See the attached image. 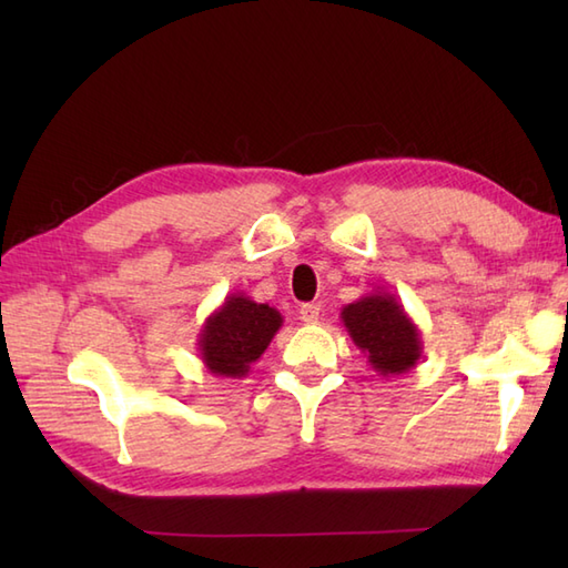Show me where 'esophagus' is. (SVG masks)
<instances>
[{"instance_id":"1","label":"esophagus","mask_w":568,"mask_h":568,"mask_svg":"<svg viewBox=\"0 0 568 568\" xmlns=\"http://www.w3.org/2000/svg\"><path fill=\"white\" fill-rule=\"evenodd\" d=\"M300 320L305 324H315L320 320V305H303L300 307Z\"/></svg>"}]
</instances>
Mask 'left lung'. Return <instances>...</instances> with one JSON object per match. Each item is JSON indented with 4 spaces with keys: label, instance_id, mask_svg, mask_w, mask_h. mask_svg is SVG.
Masks as SVG:
<instances>
[{
    "label": "left lung",
    "instance_id": "obj_1",
    "mask_svg": "<svg viewBox=\"0 0 568 568\" xmlns=\"http://www.w3.org/2000/svg\"><path fill=\"white\" fill-rule=\"evenodd\" d=\"M342 322L378 376H400L422 358L417 324L388 291H373L346 305Z\"/></svg>",
    "mask_w": 568,
    "mask_h": 568
}]
</instances>
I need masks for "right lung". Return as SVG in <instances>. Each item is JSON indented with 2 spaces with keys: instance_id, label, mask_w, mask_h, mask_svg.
<instances>
[{
  "instance_id": "obj_1",
  "label": "right lung",
  "mask_w": 568,
  "mask_h": 568,
  "mask_svg": "<svg viewBox=\"0 0 568 568\" xmlns=\"http://www.w3.org/2000/svg\"><path fill=\"white\" fill-rule=\"evenodd\" d=\"M283 315L275 307L256 303L244 293H232L204 320L197 334V352L204 368L222 378H246L251 364L263 356Z\"/></svg>"
}]
</instances>
